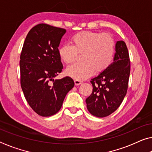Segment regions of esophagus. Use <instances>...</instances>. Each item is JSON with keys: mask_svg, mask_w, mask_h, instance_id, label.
Here are the masks:
<instances>
[{"mask_svg": "<svg viewBox=\"0 0 152 152\" xmlns=\"http://www.w3.org/2000/svg\"><path fill=\"white\" fill-rule=\"evenodd\" d=\"M74 81H75V84L76 86H78V85H79V84L82 83V82H83L82 81L79 80V79H75Z\"/></svg>", "mask_w": 152, "mask_h": 152, "instance_id": "esophagus-1", "label": "esophagus"}]
</instances>
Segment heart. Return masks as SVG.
Returning a JSON list of instances; mask_svg holds the SVG:
<instances>
[{"label":"heart","instance_id":"obj_1","mask_svg":"<svg viewBox=\"0 0 152 152\" xmlns=\"http://www.w3.org/2000/svg\"><path fill=\"white\" fill-rule=\"evenodd\" d=\"M71 45L64 44L58 49L60 60L70 64L81 53V62L66 69V73L76 79H86L94 73L104 71L113 62L115 43L111 34L96 32H82L71 38Z\"/></svg>","mask_w":152,"mask_h":152}]
</instances>
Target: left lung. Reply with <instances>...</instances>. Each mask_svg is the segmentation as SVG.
Here are the masks:
<instances>
[{"mask_svg":"<svg viewBox=\"0 0 152 152\" xmlns=\"http://www.w3.org/2000/svg\"><path fill=\"white\" fill-rule=\"evenodd\" d=\"M130 61L125 42L117 41L113 62L99 75L91 79L92 92L86 100L88 111L98 118L113 113L126 94Z\"/></svg>","mask_w":152,"mask_h":152,"instance_id":"1","label":"left lung"}]
</instances>
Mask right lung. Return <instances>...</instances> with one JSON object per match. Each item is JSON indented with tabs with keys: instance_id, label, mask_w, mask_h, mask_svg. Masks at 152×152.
Segmentation results:
<instances>
[{
	"instance_id": "right-lung-1",
	"label": "right lung",
	"mask_w": 152,
	"mask_h": 152,
	"mask_svg": "<svg viewBox=\"0 0 152 152\" xmlns=\"http://www.w3.org/2000/svg\"><path fill=\"white\" fill-rule=\"evenodd\" d=\"M65 32L61 28L37 24L28 33L21 52V87L30 107L43 117L58 113L75 85L70 77L53 79L63 69L58 52Z\"/></svg>"
}]
</instances>
